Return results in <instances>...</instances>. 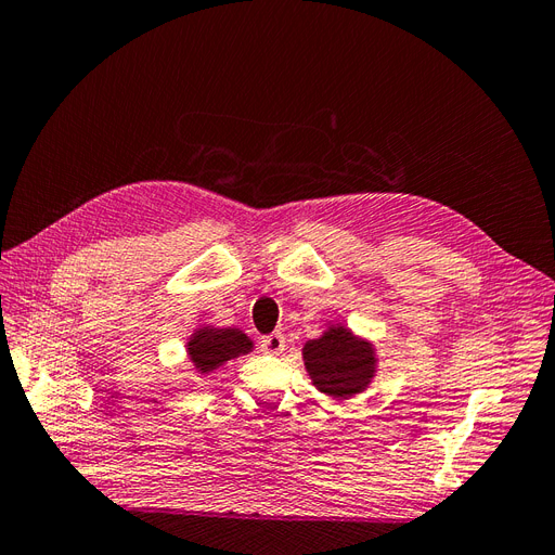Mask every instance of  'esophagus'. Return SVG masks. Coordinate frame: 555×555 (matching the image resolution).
Masks as SVG:
<instances>
[{
	"label": "esophagus",
	"instance_id": "1",
	"mask_svg": "<svg viewBox=\"0 0 555 555\" xmlns=\"http://www.w3.org/2000/svg\"><path fill=\"white\" fill-rule=\"evenodd\" d=\"M259 347H261L263 354H273V357H278V354H282L284 347H287V340H284V335H282L280 331H273L271 335H263Z\"/></svg>",
	"mask_w": 555,
	"mask_h": 555
}]
</instances>
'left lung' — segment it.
Here are the masks:
<instances>
[{
    "instance_id": "left-lung-1",
    "label": "left lung",
    "mask_w": 555,
    "mask_h": 555,
    "mask_svg": "<svg viewBox=\"0 0 555 555\" xmlns=\"http://www.w3.org/2000/svg\"><path fill=\"white\" fill-rule=\"evenodd\" d=\"M306 371L319 391L347 400L365 391L375 377V347L345 326H328L304 347Z\"/></svg>"
}]
</instances>
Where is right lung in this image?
<instances>
[{"label": "right lung", "instance_id": "add662e5", "mask_svg": "<svg viewBox=\"0 0 555 555\" xmlns=\"http://www.w3.org/2000/svg\"><path fill=\"white\" fill-rule=\"evenodd\" d=\"M251 340L238 328L201 326L188 343V354L201 375L212 373L227 361L251 351Z\"/></svg>", "mask_w": 555, "mask_h": 555}]
</instances>
